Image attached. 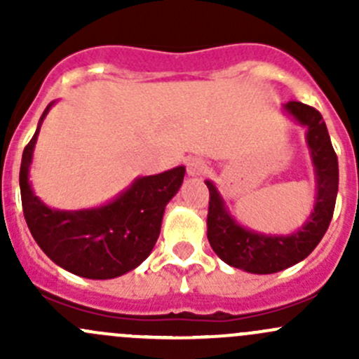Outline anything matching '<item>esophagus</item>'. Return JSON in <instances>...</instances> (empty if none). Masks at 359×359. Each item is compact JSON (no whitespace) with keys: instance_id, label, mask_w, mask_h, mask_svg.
Here are the masks:
<instances>
[{"instance_id":"obj_1","label":"esophagus","mask_w":359,"mask_h":359,"mask_svg":"<svg viewBox=\"0 0 359 359\" xmlns=\"http://www.w3.org/2000/svg\"><path fill=\"white\" fill-rule=\"evenodd\" d=\"M205 170L206 165L201 158H191L187 161V173H189V177H201Z\"/></svg>"}]
</instances>
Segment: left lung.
Masks as SVG:
<instances>
[{"instance_id":"left-lung-1","label":"left lung","mask_w":359,"mask_h":359,"mask_svg":"<svg viewBox=\"0 0 359 359\" xmlns=\"http://www.w3.org/2000/svg\"><path fill=\"white\" fill-rule=\"evenodd\" d=\"M281 111L306 128V146L316 182V198L306 222L290 234H271L248 229L229 212L226 200L212 180L206 236L213 252L226 264L252 274H273L306 259L330 226L339 191V161L332 147L323 116L302 102H288Z\"/></svg>"}]
</instances>
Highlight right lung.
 Segmentation results:
<instances>
[{"mask_svg": "<svg viewBox=\"0 0 359 359\" xmlns=\"http://www.w3.org/2000/svg\"><path fill=\"white\" fill-rule=\"evenodd\" d=\"M43 111L20 165V196L25 222L39 248L62 269L88 280H112L139 267L153 252L170 200L182 186L186 166L137 177L125 191L100 206L52 208L39 200L29 180Z\"/></svg>", "mask_w": 359, "mask_h": 359, "instance_id": "obj_1", "label": "right lung"}]
</instances>
